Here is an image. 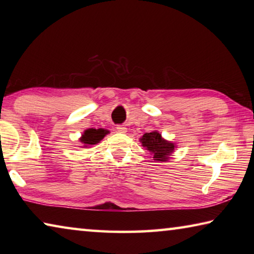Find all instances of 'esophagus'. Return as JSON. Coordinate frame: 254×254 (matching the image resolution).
Wrapping results in <instances>:
<instances>
[{
	"label": "esophagus",
	"mask_w": 254,
	"mask_h": 254,
	"mask_svg": "<svg viewBox=\"0 0 254 254\" xmlns=\"http://www.w3.org/2000/svg\"><path fill=\"white\" fill-rule=\"evenodd\" d=\"M117 131L120 132V133H127V128L126 127H124V126H118V127H117Z\"/></svg>",
	"instance_id": "34e87169"
}]
</instances>
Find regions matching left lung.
<instances>
[{
  "instance_id": "1",
  "label": "left lung",
  "mask_w": 254,
  "mask_h": 254,
  "mask_svg": "<svg viewBox=\"0 0 254 254\" xmlns=\"http://www.w3.org/2000/svg\"><path fill=\"white\" fill-rule=\"evenodd\" d=\"M140 142L151 154L154 162H167L170 159L171 154L175 152V149L177 148L176 143L163 139L157 130L144 133L140 137Z\"/></svg>"
}]
</instances>
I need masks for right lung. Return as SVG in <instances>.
I'll use <instances>...</instances> for the list:
<instances>
[{"label":"right lung","instance_id":"1","mask_svg":"<svg viewBox=\"0 0 254 254\" xmlns=\"http://www.w3.org/2000/svg\"><path fill=\"white\" fill-rule=\"evenodd\" d=\"M109 130L105 128H87L79 137L81 148H88L91 145L100 143L104 139V136L109 133Z\"/></svg>","mask_w":254,"mask_h":254}]
</instances>
